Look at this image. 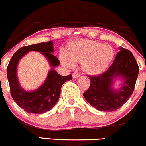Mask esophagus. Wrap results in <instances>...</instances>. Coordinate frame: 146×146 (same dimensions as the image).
Returning <instances> with one entry per match:
<instances>
[{
    "mask_svg": "<svg viewBox=\"0 0 146 146\" xmlns=\"http://www.w3.org/2000/svg\"><path fill=\"white\" fill-rule=\"evenodd\" d=\"M80 76V74L78 73H74L72 74V76H73V78H78V77H79Z\"/></svg>",
    "mask_w": 146,
    "mask_h": 146,
    "instance_id": "esophagus-1",
    "label": "esophagus"
}]
</instances>
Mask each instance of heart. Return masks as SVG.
<instances>
[{
    "label": "heart",
    "instance_id": "1",
    "mask_svg": "<svg viewBox=\"0 0 146 146\" xmlns=\"http://www.w3.org/2000/svg\"><path fill=\"white\" fill-rule=\"evenodd\" d=\"M66 54L60 56L65 67L72 69L74 63H81L84 72L96 76L107 71L113 61L115 52L110 44L85 39L70 44Z\"/></svg>",
    "mask_w": 146,
    "mask_h": 146
}]
</instances>
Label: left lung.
Instances as JSON below:
<instances>
[{
	"instance_id": "left-lung-1",
	"label": "left lung",
	"mask_w": 146,
	"mask_h": 146,
	"mask_svg": "<svg viewBox=\"0 0 146 146\" xmlns=\"http://www.w3.org/2000/svg\"><path fill=\"white\" fill-rule=\"evenodd\" d=\"M119 50L107 71L98 76H89L90 86L83 96L97 110L116 111L127 102L134 91L139 68L131 51L123 47ZM117 79L123 84L115 89L114 83Z\"/></svg>"
}]
</instances>
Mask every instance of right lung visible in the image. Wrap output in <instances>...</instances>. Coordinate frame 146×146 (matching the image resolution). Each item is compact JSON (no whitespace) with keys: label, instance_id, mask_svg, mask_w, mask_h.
<instances>
[{"label":"right lung","instance_id":"obj_1","mask_svg":"<svg viewBox=\"0 0 146 146\" xmlns=\"http://www.w3.org/2000/svg\"><path fill=\"white\" fill-rule=\"evenodd\" d=\"M30 51L41 52L46 58L51 68L44 83L35 90L26 91L19 85L17 68L19 60ZM54 52L52 41L22 47L14 53L9 63L7 74L11 96L17 104L29 113L42 114L50 110L59 100L63 84L72 79V75L63 76L54 68L60 64Z\"/></svg>","mask_w":146,"mask_h":146}]
</instances>
